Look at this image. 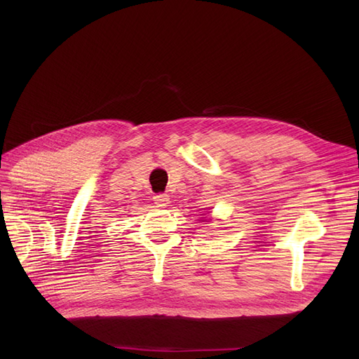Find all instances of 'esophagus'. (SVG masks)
Segmentation results:
<instances>
[{
  "label": "esophagus",
  "instance_id": "esophagus-1",
  "mask_svg": "<svg viewBox=\"0 0 359 359\" xmlns=\"http://www.w3.org/2000/svg\"><path fill=\"white\" fill-rule=\"evenodd\" d=\"M169 202H170V199H169L168 194H156V196H154V203L157 206H168Z\"/></svg>",
  "mask_w": 359,
  "mask_h": 359
}]
</instances>
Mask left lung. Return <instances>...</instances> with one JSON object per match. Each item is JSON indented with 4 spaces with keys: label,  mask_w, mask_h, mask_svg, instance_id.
<instances>
[{
    "label": "left lung",
    "mask_w": 359,
    "mask_h": 359,
    "mask_svg": "<svg viewBox=\"0 0 359 359\" xmlns=\"http://www.w3.org/2000/svg\"><path fill=\"white\" fill-rule=\"evenodd\" d=\"M202 222H203V219H202Z\"/></svg>",
    "instance_id": "obj_1"
}]
</instances>
